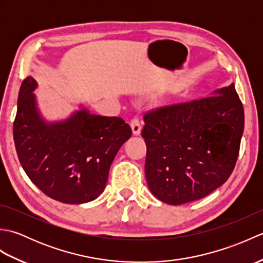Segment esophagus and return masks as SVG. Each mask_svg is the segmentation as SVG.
Wrapping results in <instances>:
<instances>
[{
  "label": "esophagus",
  "instance_id": "34e87169",
  "mask_svg": "<svg viewBox=\"0 0 263 263\" xmlns=\"http://www.w3.org/2000/svg\"><path fill=\"white\" fill-rule=\"evenodd\" d=\"M130 125H131L133 135H135V136H139V135H140V132H141V123H140V120L137 119V117H135V119H133V120L131 121Z\"/></svg>",
  "mask_w": 263,
  "mask_h": 263
}]
</instances>
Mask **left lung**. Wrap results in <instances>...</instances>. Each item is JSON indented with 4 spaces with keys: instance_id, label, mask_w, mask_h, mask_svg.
Returning <instances> with one entry per match:
<instances>
[{
    "instance_id": "obj_1",
    "label": "left lung",
    "mask_w": 263,
    "mask_h": 263,
    "mask_svg": "<svg viewBox=\"0 0 263 263\" xmlns=\"http://www.w3.org/2000/svg\"><path fill=\"white\" fill-rule=\"evenodd\" d=\"M143 121L146 180L158 200L178 205L202 199L231 176L244 130L234 83L208 97L148 110Z\"/></svg>"
}]
</instances>
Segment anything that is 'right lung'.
Listing matches in <instances>:
<instances>
[{
	"label": "right lung",
	"mask_w": 263,
	"mask_h": 263,
	"mask_svg": "<svg viewBox=\"0 0 263 263\" xmlns=\"http://www.w3.org/2000/svg\"><path fill=\"white\" fill-rule=\"evenodd\" d=\"M31 77L22 81L13 123L15 150L30 181L47 197L70 204L86 203L103 193L109 167L132 135L120 117L80 109L64 121L47 122L37 107Z\"/></svg>",
	"instance_id": "1"
}]
</instances>
